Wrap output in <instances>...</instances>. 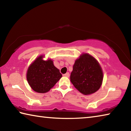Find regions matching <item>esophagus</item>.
I'll return each mask as SVG.
<instances>
[{
  "label": "esophagus",
  "mask_w": 131,
  "mask_h": 131,
  "mask_svg": "<svg viewBox=\"0 0 131 131\" xmlns=\"http://www.w3.org/2000/svg\"><path fill=\"white\" fill-rule=\"evenodd\" d=\"M63 76H65V77H69V76H70L69 73V72H67V73H66L64 74H63Z\"/></svg>",
  "instance_id": "1"
}]
</instances>
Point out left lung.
Instances as JSON below:
<instances>
[{
    "label": "left lung",
    "mask_w": 131,
    "mask_h": 131,
    "mask_svg": "<svg viewBox=\"0 0 131 131\" xmlns=\"http://www.w3.org/2000/svg\"><path fill=\"white\" fill-rule=\"evenodd\" d=\"M102 69L96 59L88 54H83L75 61L70 74V81L84 95L96 92L102 85Z\"/></svg>",
    "instance_id": "1"
}]
</instances>
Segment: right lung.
<instances>
[{"instance_id":"1","label":"right lung","mask_w":131,"mask_h":131,"mask_svg":"<svg viewBox=\"0 0 131 131\" xmlns=\"http://www.w3.org/2000/svg\"><path fill=\"white\" fill-rule=\"evenodd\" d=\"M43 58V55L37 58L26 73L28 84L33 90L39 93L49 91L62 76L51 59L44 61Z\"/></svg>"}]
</instances>
